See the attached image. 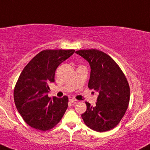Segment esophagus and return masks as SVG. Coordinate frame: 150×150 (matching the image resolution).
<instances>
[{
	"label": "esophagus",
	"instance_id": "1",
	"mask_svg": "<svg viewBox=\"0 0 150 150\" xmlns=\"http://www.w3.org/2000/svg\"><path fill=\"white\" fill-rule=\"evenodd\" d=\"M69 102L71 103H73V104H75V103L77 102V100H76V99H74V98H72V99H69Z\"/></svg>",
	"mask_w": 150,
	"mask_h": 150
}]
</instances>
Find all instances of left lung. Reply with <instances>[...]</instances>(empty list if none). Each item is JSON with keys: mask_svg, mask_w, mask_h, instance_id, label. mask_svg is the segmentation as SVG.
I'll return each mask as SVG.
<instances>
[{"mask_svg": "<svg viewBox=\"0 0 150 150\" xmlns=\"http://www.w3.org/2000/svg\"><path fill=\"white\" fill-rule=\"evenodd\" d=\"M76 53L90 64L88 88L99 92L95 106L86 101V111L81 117L92 130H110L119 124L128 108L130 88L126 76L113 59L102 51L93 49Z\"/></svg>", "mask_w": 150, "mask_h": 150, "instance_id": "obj_1", "label": "left lung"}]
</instances>
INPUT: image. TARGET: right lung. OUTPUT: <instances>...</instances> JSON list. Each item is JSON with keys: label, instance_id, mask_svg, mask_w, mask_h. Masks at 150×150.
Listing matches in <instances>:
<instances>
[{"label": "right lung", "instance_id": "add662e5", "mask_svg": "<svg viewBox=\"0 0 150 150\" xmlns=\"http://www.w3.org/2000/svg\"><path fill=\"white\" fill-rule=\"evenodd\" d=\"M75 50H44L28 63L18 77L14 99L18 112L33 128L41 131L52 129L64 115L68 97H49V83L55 81V72Z\"/></svg>", "mask_w": 150, "mask_h": 150}]
</instances>
